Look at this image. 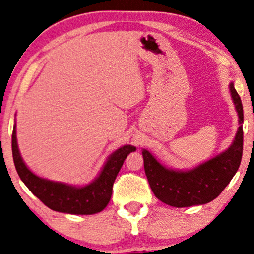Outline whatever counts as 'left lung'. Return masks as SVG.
Instances as JSON below:
<instances>
[{
  "mask_svg": "<svg viewBox=\"0 0 254 254\" xmlns=\"http://www.w3.org/2000/svg\"><path fill=\"white\" fill-rule=\"evenodd\" d=\"M230 92L239 117V127L229 149L203 164L188 171H176L162 165L147 150H143L144 170L150 188L163 203L175 207H188L212 201L221 193L238 171L243 156L242 99L233 83Z\"/></svg>",
  "mask_w": 254,
  "mask_h": 254,
  "instance_id": "obj_1",
  "label": "left lung"
}]
</instances>
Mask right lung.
Returning a JSON list of instances; mask_svg holds the SVG:
<instances>
[{
    "instance_id": "obj_1",
    "label": "right lung",
    "mask_w": 254,
    "mask_h": 254,
    "mask_svg": "<svg viewBox=\"0 0 254 254\" xmlns=\"http://www.w3.org/2000/svg\"><path fill=\"white\" fill-rule=\"evenodd\" d=\"M12 158L21 181L44 205L57 212L69 214H94L107 207L112 194V186L125 158L136 147L124 145L112 152L94 182L85 186H72L48 181L27 168L20 155L16 139V125L11 137Z\"/></svg>"
}]
</instances>
